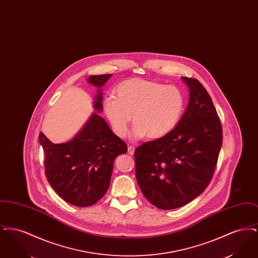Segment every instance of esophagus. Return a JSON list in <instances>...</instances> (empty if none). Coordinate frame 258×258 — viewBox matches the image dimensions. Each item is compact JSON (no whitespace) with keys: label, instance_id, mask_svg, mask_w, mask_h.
Returning <instances> with one entry per match:
<instances>
[{"label":"esophagus","instance_id":"1","mask_svg":"<svg viewBox=\"0 0 258 258\" xmlns=\"http://www.w3.org/2000/svg\"><path fill=\"white\" fill-rule=\"evenodd\" d=\"M135 148L134 147V146L128 145V147H127V153H128L130 155H134V154H135Z\"/></svg>","mask_w":258,"mask_h":258}]
</instances>
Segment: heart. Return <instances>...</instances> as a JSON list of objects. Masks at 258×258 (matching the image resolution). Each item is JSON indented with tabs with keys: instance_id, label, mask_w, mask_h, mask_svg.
<instances>
[{
	"instance_id": "1",
	"label": "heart",
	"mask_w": 258,
	"mask_h": 258,
	"mask_svg": "<svg viewBox=\"0 0 258 258\" xmlns=\"http://www.w3.org/2000/svg\"><path fill=\"white\" fill-rule=\"evenodd\" d=\"M184 98L180 89L143 79H130L116 89V97L103 101V110L113 132L124 137L133 118V137L159 139L180 122Z\"/></svg>"
}]
</instances>
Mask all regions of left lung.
I'll return each instance as SVG.
<instances>
[{
  "label": "left lung",
  "mask_w": 258,
  "mask_h": 258,
  "mask_svg": "<svg viewBox=\"0 0 258 258\" xmlns=\"http://www.w3.org/2000/svg\"><path fill=\"white\" fill-rule=\"evenodd\" d=\"M182 80L189 95L180 122L168 135L135 152L138 185L161 210L182 207L205 190L222 144L221 120L208 92L197 79Z\"/></svg>",
  "instance_id": "left-lung-1"
}]
</instances>
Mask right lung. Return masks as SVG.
Segmentation results:
<instances>
[{
  "label": "right lung",
  "mask_w": 258,
  "mask_h": 258,
  "mask_svg": "<svg viewBox=\"0 0 258 258\" xmlns=\"http://www.w3.org/2000/svg\"><path fill=\"white\" fill-rule=\"evenodd\" d=\"M112 74L91 75L87 81L97 88L94 112L83 127L66 143L54 144L39 134L44 153L46 178L68 203L88 207L105 195L110 184L114 160L127 151L126 144L111 131L97 112L102 111L101 87Z\"/></svg>",
  "instance_id": "obj_1"
}]
</instances>
